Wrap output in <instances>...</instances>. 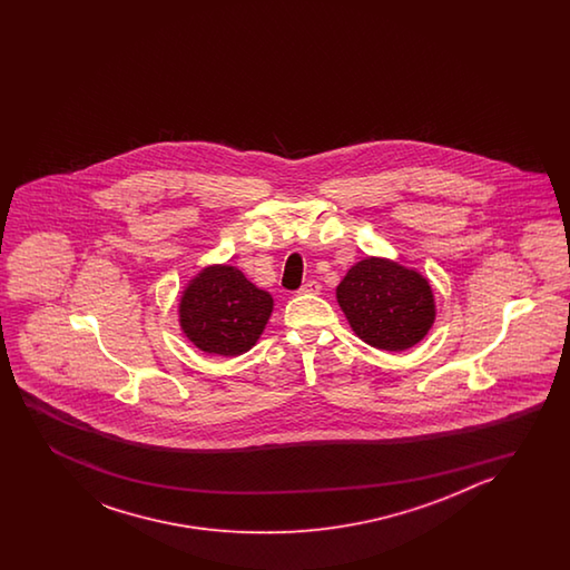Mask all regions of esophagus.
<instances>
[{"label": "esophagus", "mask_w": 570, "mask_h": 570, "mask_svg": "<svg viewBox=\"0 0 570 570\" xmlns=\"http://www.w3.org/2000/svg\"><path fill=\"white\" fill-rule=\"evenodd\" d=\"M320 289H322V285L317 281H307L302 289H299V293H303V295H317Z\"/></svg>", "instance_id": "esophagus-1"}]
</instances>
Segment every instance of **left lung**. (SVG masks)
Returning <instances> with one entry per match:
<instances>
[{"label": "left lung", "instance_id": "left-lung-1", "mask_svg": "<svg viewBox=\"0 0 570 570\" xmlns=\"http://www.w3.org/2000/svg\"><path fill=\"white\" fill-rule=\"evenodd\" d=\"M352 330L381 351L412 348L434 324V295L428 281L385 258H364L336 289Z\"/></svg>", "mask_w": 570, "mask_h": 570}]
</instances>
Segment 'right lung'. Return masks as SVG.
Returning a JSON list of instances; mask_svg holds the SVG:
<instances>
[{
	"mask_svg": "<svg viewBox=\"0 0 570 570\" xmlns=\"http://www.w3.org/2000/svg\"><path fill=\"white\" fill-rule=\"evenodd\" d=\"M273 297L238 268L209 267L185 289L179 305L183 332L197 348L219 356L250 351L263 334Z\"/></svg>",
	"mask_w": 570,
	"mask_h": 570,
	"instance_id": "right-lung-1",
	"label": "right lung"
}]
</instances>
